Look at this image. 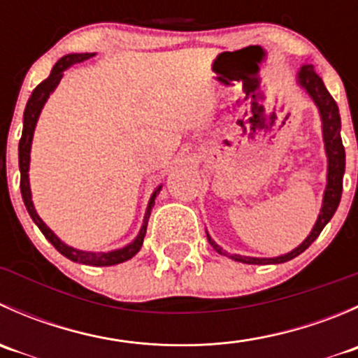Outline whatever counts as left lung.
Masks as SVG:
<instances>
[{
	"label": "left lung",
	"mask_w": 358,
	"mask_h": 358,
	"mask_svg": "<svg viewBox=\"0 0 358 358\" xmlns=\"http://www.w3.org/2000/svg\"><path fill=\"white\" fill-rule=\"evenodd\" d=\"M296 83H298L299 88L305 90L306 95L313 100V103H315L317 109H319L320 121H322L324 149H326L327 156V183L326 190H324L322 208H320L315 225H313L308 237H306L298 248L286 252V255L275 256V258H255V256L227 255V251H223V248L218 246V244L211 239L208 230H206V236H208V241L213 246V249H215L216 252H220V255L229 256L230 259H236V262L248 263V265H277V263L289 262V259L296 258V256L301 255V252L319 237V234L322 232L324 227L331 222L336 209H338L339 201H341L343 175H345V147H343L341 142V117H339V109L338 106H336L334 99L331 96V93L327 92V88L324 86L322 79H320L319 74L313 71V66L305 64V66L299 67L298 72H296Z\"/></svg>",
	"instance_id": "obj_1"
}]
</instances>
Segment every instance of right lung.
<instances>
[{
    "label": "right lung",
    "instance_id": "obj_1",
    "mask_svg": "<svg viewBox=\"0 0 358 358\" xmlns=\"http://www.w3.org/2000/svg\"><path fill=\"white\" fill-rule=\"evenodd\" d=\"M95 57V53H69V55L62 57L59 62L55 64L50 72L48 78L45 79L43 83H39L38 86L34 88V92L31 93L27 100V106H25L24 110V128H22V138L19 142V168H20V192H22V199L25 208H27V213L31 215L32 222L38 225V229L41 230L43 236L53 244V248L64 255L66 258L71 259V262L76 263H83V265H92V266H110V265H117V263L126 262V259L133 258L136 252L140 251L143 244V237H145L147 232V223H149V216L150 211L154 208V201L161 192L162 185H159L156 190L150 196L149 204H147L145 209V216H143V223L140 232L136 234L135 239L131 241L126 246L119 248V249H112V251H83V249H76L69 244L64 243L62 239L55 236L52 229L39 218L38 211L34 208V202H32V194H31V183H29V166H31V147H32V136H34V129L36 124H38L39 114H41L43 107H45L46 100L50 99L55 88L59 86L60 79L64 78V72L67 71L69 67L74 66V64L85 62V60L92 59Z\"/></svg>",
    "mask_w": 358,
    "mask_h": 358
}]
</instances>
